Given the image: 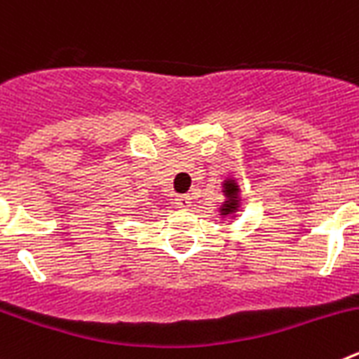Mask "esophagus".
<instances>
[{
  "mask_svg": "<svg viewBox=\"0 0 359 359\" xmlns=\"http://www.w3.org/2000/svg\"><path fill=\"white\" fill-rule=\"evenodd\" d=\"M190 203H192V198L189 194H183V196H177L176 198V205L180 208H189Z\"/></svg>",
  "mask_w": 359,
  "mask_h": 359,
  "instance_id": "34e87169",
  "label": "esophagus"
}]
</instances>
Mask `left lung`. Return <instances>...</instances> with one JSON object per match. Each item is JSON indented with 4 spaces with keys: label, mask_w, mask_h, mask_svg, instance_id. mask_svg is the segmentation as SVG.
Here are the masks:
<instances>
[{
    "label": "left lung",
    "mask_w": 359,
    "mask_h": 359,
    "mask_svg": "<svg viewBox=\"0 0 359 359\" xmlns=\"http://www.w3.org/2000/svg\"><path fill=\"white\" fill-rule=\"evenodd\" d=\"M223 185L226 201H224L223 208H221V215H230L233 212H237V208H239V187H237L236 180H226Z\"/></svg>",
    "instance_id": "left-lung-1"
}]
</instances>
